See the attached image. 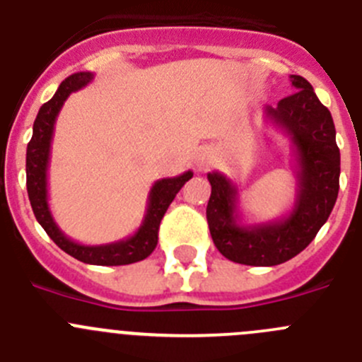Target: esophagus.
<instances>
[{
  "label": "esophagus",
  "instance_id": "obj_1",
  "mask_svg": "<svg viewBox=\"0 0 362 362\" xmlns=\"http://www.w3.org/2000/svg\"><path fill=\"white\" fill-rule=\"evenodd\" d=\"M211 160V155H209V151H202L200 155H198V158H197V164L200 165V168H204L205 164H207V162Z\"/></svg>",
  "mask_w": 362,
  "mask_h": 362
}]
</instances>
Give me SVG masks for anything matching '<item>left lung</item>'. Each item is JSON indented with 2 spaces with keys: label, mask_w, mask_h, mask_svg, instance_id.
I'll return each instance as SVG.
<instances>
[{
  "label": "left lung",
  "mask_w": 362,
  "mask_h": 362,
  "mask_svg": "<svg viewBox=\"0 0 362 362\" xmlns=\"http://www.w3.org/2000/svg\"><path fill=\"white\" fill-rule=\"evenodd\" d=\"M291 83L292 95L263 110L267 122L288 136L294 149L298 189L291 213L265 223H242L236 184L218 171L207 173L211 238L234 263L272 267L288 262L314 240L337 200L341 155L334 120L305 77L291 76Z\"/></svg>",
  "instance_id": "1"
}]
</instances>
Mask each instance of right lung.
Here are the masks:
<instances>
[{"label":"right lung","instance_id":"right-lung-1","mask_svg":"<svg viewBox=\"0 0 362 362\" xmlns=\"http://www.w3.org/2000/svg\"><path fill=\"white\" fill-rule=\"evenodd\" d=\"M93 81V74L79 71L71 74L63 81L48 103L39 108L37 117L34 120L32 139L27 146V191L30 200L32 211L39 226L47 230L48 236L61 247L66 254L76 259L90 265H129V263L141 262L148 258L155 250L158 242V227L162 216L168 211L169 204L175 200L182 185L193 177V171H185L173 178H162L153 184L148 197L144 220L135 234L119 240V242L104 243V245H83L68 238L52 216L50 205H48V164H50L52 139H54L55 120L63 108L64 100L70 93L77 92L81 88L88 86Z\"/></svg>","mask_w":362,"mask_h":362}]
</instances>
